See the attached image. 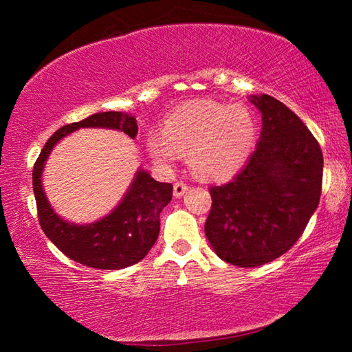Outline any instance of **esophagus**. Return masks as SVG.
<instances>
[{"label": "esophagus", "mask_w": 352, "mask_h": 352, "mask_svg": "<svg viewBox=\"0 0 352 352\" xmlns=\"http://www.w3.org/2000/svg\"><path fill=\"white\" fill-rule=\"evenodd\" d=\"M188 188L189 186L184 182H177L174 184V195H175V197H182V195L188 190Z\"/></svg>", "instance_id": "34e87169"}]
</instances>
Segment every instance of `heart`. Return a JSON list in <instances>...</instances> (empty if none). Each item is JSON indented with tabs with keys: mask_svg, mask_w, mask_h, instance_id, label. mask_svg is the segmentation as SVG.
Instances as JSON below:
<instances>
[{
	"mask_svg": "<svg viewBox=\"0 0 352 352\" xmlns=\"http://www.w3.org/2000/svg\"><path fill=\"white\" fill-rule=\"evenodd\" d=\"M256 136V119L245 107L194 100L168 116L164 133H148L147 147L162 164L189 152V164L199 177L225 180L245 164Z\"/></svg>",
	"mask_w": 352,
	"mask_h": 352,
	"instance_id": "heart-1",
	"label": "heart"
}]
</instances>
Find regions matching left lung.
Segmentation results:
<instances>
[{"label":"left lung","instance_id":"1","mask_svg":"<svg viewBox=\"0 0 352 352\" xmlns=\"http://www.w3.org/2000/svg\"><path fill=\"white\" fill-rule=\"evenodd\" d=\"M258 147L230 183L211 186L205 233L220 259L258 267L295 245L320 201L323 152L305 122L278 99L261 94Z\"/></svg>","mask_w":352,"mask_h":352}]
</instances>
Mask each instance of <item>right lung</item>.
<instances>
[{
    "label": "right lung",
    "instance_id": "obj_1",
    "mask_svg": "<svg viewBox=\"0 0 352 352\" xmlns=\"http://www.w3.org/2000/svg\"><path fill=\"white\" fill-rule=\"evenodd\" d=\"M80 127L118 129L130 138L138 133L136 119L121 111L96 113L58 129L46 141L32 169L38 222L47 239L69 259L93 269H126L140 262L153 247L160 234V212L170 201L174 188L170 183H160L146 170H140L126 197L109 216L90 225L65 222L47 204L41 186V172L52 147Z\"/></svg>",
    "mask_w": 352,
    "mask_h": 352
}]
</instances>
